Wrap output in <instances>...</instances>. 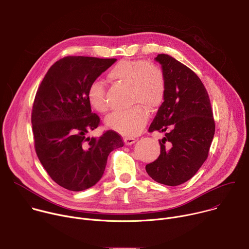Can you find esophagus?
Listing matches in <instances>:
<instances>
[{
  "label": "esophagus",
  "instance_id": "esophagus-1",
  "mask_svg": "<svg viewBox=\"0 0 249 249\" xmlns=\"http://www.w3.org/2000/svg\"><path fill=\"white\" fill-rule=\"evenodd\" d=\"M124 143H125V145H127V146H129V145H133L135 142L137 141L135 138H130V137H125L124 139Z\"/></svg>",
  "mask_w": 249,
  "mask_h": 249
}]
</instances>
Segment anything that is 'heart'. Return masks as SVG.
Segmentation results:
<instances>
[{
  "label": "heart",
  "mask_w": 249,
  "mask_h": 249,
  "mask_svg": "<svg viewBox=\"0 0 249 249\" xmlns=\"http://www.w3.org/2000/svg\"><path fill=\"white\" fill-rule=\"evenodd\" d=\"M111 82L129 85V102L136 104L127 110L117 111L106 120L108 128L125 137L138 135L145 126L150 111L156 110L161 104L165 94V79L162 71L154 64L144 60H121L107 73ZM90 107L98 113L109 110L107 92L104 84L92 81L87 90Z\"/></svg>",
  "instance_id": "b5f03b06"
}]
</instances>
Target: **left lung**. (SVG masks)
Instances as JSON below:
<instances>
[{
    "instance_id": "1",
    "label": "left lung",
    "mask_w": 249,
    "mask_h": 249,
    "mask_svg": "<svg viewBox=\"0 0 249 249\" xmlns=\"http://www.w3.org/2000/svg\"><path fill=\"white\" fill-rule=\"evenodd\" d=\"M156 61L162 68L165 94L149 132L165 135L160 140V155L146 170L155 181L177 186L207 160L215 120L208 92L193 71L166 54H159Z\"/></svg>"
}]
</instances>
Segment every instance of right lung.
I'll list each match as a JSON object with an SVG mask.
<instances>
[{
    "instance_id": "right-lung-1",
    "label": "right lung",
    "mask_w": 249,
    "mask_h": 249,
    "mask_svg": "<svg viewBox=\"0 0 249 249\" xmlns=\"http://www.w3.org/2000/svg\"><path fill=\"white\" fill-rule=\"evenodd\" d=\"M116 59L67 56L48 70L35 95L31 123L36 155L51 178L71 191L99 181L108 155L124 146L108 130L99 138L87 134L100 124L87 98L89 84Z\"/></svg>"
}]
</instances>
